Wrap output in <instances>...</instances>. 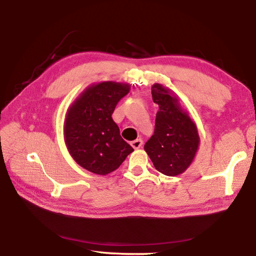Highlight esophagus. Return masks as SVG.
<instances>
[{
  "mask_svg": "<svg viewBox=\"0 0 256 256\" xmlns=\"http://www.w3.org/2000/svg\"><path fill=\"white\" fill-rule=\"evenodd\" d=\"M130 144H131V146L134 147V150H138V148H140V147L142 146V144H143V141L141 140V138H136V140L132 141V142H131Z\"/></svg>",
  "mask_w": 256,
  "mask_h": 256,
  "instance_id": "34e87169",
  "label": "esophagus"
}]
</instances>
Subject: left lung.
Instances as JSON below:
<instances>
[{
	"label": "left lung",
	"mask_w": 256,
	"mask_h": 256,
	"mask_svg": "<svg viewBox=\"0 0 256 256\" xmlns=\"http://www.w3.org/2000/svg\"><path fill=\"white\" fill-rule=\"evenodd\" d=\"M152 95L159 110L154 132L145 143L144 150L157 171L166 176H177L194 160L200 145L198 127L171 90L154 83Z\"/></svg>",
	"instance_id": "obj_1"
}]
</instances>
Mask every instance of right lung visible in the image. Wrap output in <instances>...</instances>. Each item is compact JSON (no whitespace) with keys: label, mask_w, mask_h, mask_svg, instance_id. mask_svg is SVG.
Listing matches in <instances>:
<instances>
[{"label":"right lung","mask_w":256,"mask_h":256,"mask_svg":"<svg viewBox=\"0 0 256 256\" xmlns=\"http://www.w3.org/2000/svg\"><path fill=\"white\" fill-rule=\"evenodd\" d=\"M130 84L104 81L85 88L68 108L64 140L72 159L83 168L106 175L134 152L120 134L112 113Z\"/></svg>","instance_id":"obj_1"}]
</instances>
